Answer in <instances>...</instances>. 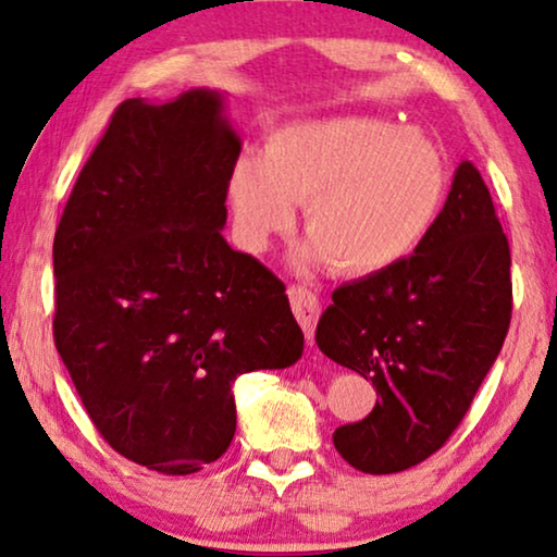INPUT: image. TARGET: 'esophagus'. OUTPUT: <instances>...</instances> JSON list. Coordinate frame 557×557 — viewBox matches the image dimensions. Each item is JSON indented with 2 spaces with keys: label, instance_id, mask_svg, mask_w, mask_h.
Returning a JSON list of instances; mask_svg holds the SVG:
<instances>
[{
  "label": "esophagus",
  "instance_id": "esophagus-1",
  "mask_svg": "<svg viewBox=\"0 0 557 557\" xmlns=\"http://www.w3.org/2000/svg\"><path fill=\"white\" fill-rule=\"evenodd\" d=\"M287 295H289V305H293V312H295L297 323H300V327H302L305 338L312 341V333H315V323L320 315L318 295L302 285H293L287 289Z\"/></svg>",
  "mask_w": 557,
  "mask_h": 557
}]
</instances>
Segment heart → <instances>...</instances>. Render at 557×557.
<instances>
[{
	"label": "heart",
	"mask_w": 557,
	"mask_h": 557,
	"mask_svg": "<svg viewBox=\"0 0 557 557\" xmlns=\"http://www.w3.org/2000/svg\"><path fill=\"white\" fill-rule=\"evenodd\" d=\"M446 186L444 153L426 133L338 115L272 131L262 159L239 156L226 191L249 252L293 230L295 203H305L310 239L297 262L368 277L413 255L442 214Z\"/></svg>",
	"instance_id": "obj_1"
}]
</instances>
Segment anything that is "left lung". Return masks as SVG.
I'll use <instances>...</instances> for the list:
<instances>
[{
  "instance_id": "1",
  "label": "left lung",
  "mask_w": 557,
  "mask_h": 557,
  "mask_svg": "<svg viewBox=\"0 0 557 557\" xmlns=\"http://www.w3.org/2000/svg\"><path fill=\"white\" fill-rule=\"evenodd\" d=\"M510 245L480 171L461 161L426 239L401 264L333 293L315 343L379 394L333 444L366 474L404 472L442 449L503 350Z\"/></svg>"
}]
</instances>
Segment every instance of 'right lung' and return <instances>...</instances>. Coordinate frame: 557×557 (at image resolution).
<instances>
[{
  "label": "right lung",
  "instance_id": "1",
  "mask_svg": "<svg viewBox=\"0 0 557 557\" xmlns=\"http://www.w3.org/2000/svg\"><path fill=\"white\" fill-rule=\"evenodd\" d=\"M224 103H121L54 232L58 354L106 442L161 474L230 449L237 375L302 356L285 285L222 234L242 151Z\"/></svg>",
  "mask_w": 557,
  "mask_h": 557
}]
</instances>
